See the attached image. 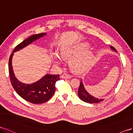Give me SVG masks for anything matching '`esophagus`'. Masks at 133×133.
Masks as SVG:
<instances>
[{
	"label": "esophagus",
	"mask_w": 133,
	"mask_h": 133,
	"mask_svg": "<svg viewBox=\"0 0 133 133\" xmlns=\"http://www.w3.org/2000/svg\"><path fill=\"white\" fill-rule=\"evenodd\" d=\"M71 77H72L71 75H69V74H63L61 76V78H70Z\"/></svg>",
	"instance_id": "obj_1"
}]
</instances>
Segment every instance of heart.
<instances>
[{
  "label": "heart",
  "instance_id": "heart-1",
  "mask_svg": "<svg viewBox=\"0 0 133 133\" xmlns=\"http://www.w3.org/2000/svg\"><path fill=\"white\" fill-rule=\"evenodd\" d=\"M88 45L83 44L78 46L66 47L61 49L59 56L63 59L71 58L70 66L76 72H83L89 70L94 62V55L89 51H84ZM55 63L59 64L60 58L58 56L55 57Z\"/></svg>",
  "mask_w": 133,
  "mask_h": 133
}]
</instances>
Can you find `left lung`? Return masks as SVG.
<instances>
[{"instance_id": "obj_1", "label": "left lung", "mask_w": 133, "mask_h": 133, "mask_svg": "<svg viewBox=\"0 0 133 133\" xmlns=\"http://www.w3.org/2000/svg\"><path fill=\"white\" fill-rule=\"evenodd\" d=\"M110 48L112 50L116 52V49L114 47L110 46ZM78 96L81 100L90 104L98 103V102H100L104 100V99H102V98H100V99H99V98H98L95 97L91 95L90 94H89L88 92L84 88V86H83V83L82 82V79H81L80 85H79L78 90Z\"/></svg>"}]
</instances>
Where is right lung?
Wrapping results in <instances>:
<instances>
[{
  "label": "right lung",
  "mask_w": 133,
  "mask_h": 133,
  "mask_svg": "<svg viewBox=\"0 0 133 133\" xmlns=\"http://www.w3.org/2000/svg\"><path fill=\"white\" fill-rule=\"evenodd\" d=\"M46 35L45 33H42L28 37L17 45L9 59V72L12 86L21 97L32 104H42L50 99L56 90V82L60 79L59 75L47 74L36 82L25 84L19 81L14 75L12 67V57L14 52L21 50Z\"/></svg>",
  "instance_id": "1"
}]
</instances>
